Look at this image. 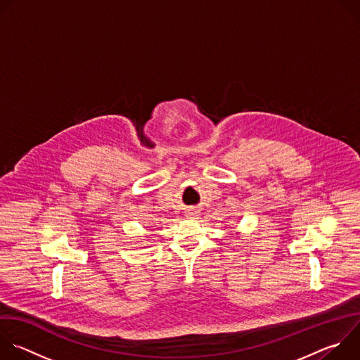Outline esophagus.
I'll use <instances>...</instances> for the list:
<instances>
[{"label":"esophagus","mask_w":360,"mask_h":360,"mask_svg":"<svg viewBox=\"0 0 360 360\" xmlns=\"http://www.w3.org/2000/svg\"><path fill=\"white\" fill-rule=\"evenodd\" d=\"M196 214H198V211H195V210L188 211V217H196Z\"/></svg>","instance_id":"esophagus-1"}]
</instances>
